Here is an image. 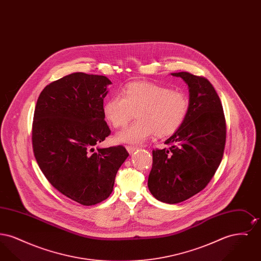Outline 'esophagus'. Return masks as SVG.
<instances>
[{
	"label": "esophagus",
	"instance_id": "34e87169",
	"mask_svg": "<svg viewBox=\"0 0 261 261\" xmlns=\"http://www.w3.org/2000/svg\"><path fill=\"white\" fill-rule=\"evenodd\" d=\"M137 149H138L137 147H133V146H126V149L128 150V152H129V153H133Z\"/></svg>",
	"mask_w": 261,
	"mask_h": 261
}]
</instances>
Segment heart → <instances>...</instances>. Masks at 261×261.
<instances>
[{"label": "heart", "instance_id": "1", "mask_svg": "<svg viewBox=\"0 0 261 261\" xmlns=\"http://www.w3.org/2000/svg\"><path fill=\"white\" fill-rule=\"evenodd\" d=\"M189 98L181 91L154 83L137 82L128 85L123 94L117 93L106 100L103 112L114 127L120 128L133 118L137 122L118 132L116 141L141 144L154 134L172 135L186 119Z\"/></svg>", "mask_w": 261, "mask_h": 261}]
</instances>
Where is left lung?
<instances>
[{
    "label": "left lung",
    "mask_w": 261,
    "mask_h": 261,
    "mask_svg": "<svg viewBox=\"0 0 261 261\" xmlns=\"http://www.w3.org/2000/svg\"><path fill=\"white\" fill-rule=\"evenodd\" d=\"M171 75L189 87V112L165 141L169 148L152 150L148 187L155 199L173 204L202 191L214 176L223 158L226 122L221 100L207 79L189 72Z\"/></svg>",
    "instance_id": "8db88e82"
}]
</instances>
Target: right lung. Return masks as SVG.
I'll return each instance as SVG.
<instances>
[{"instance_id": "add662e5", "label": "right lung", "mask_w": 261, "mask_h": 261, "mask_svg": "<svg viewBox=\"0 0 261 261\" xmlns=\"http://www.w3.org/2000/svg\"><path fill=\"white\" fill-rule=\"evenodd\" d=\"M110 84L102 75H66L44 88L34 112L32 146L40 169L51 186L83 205L110 197L129 155L122 146L94 148L111 134L103 112Z\"/></svg>"}]
</instances>
